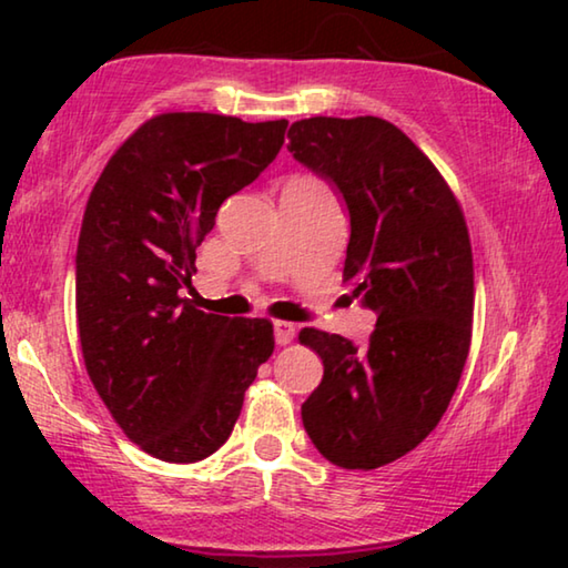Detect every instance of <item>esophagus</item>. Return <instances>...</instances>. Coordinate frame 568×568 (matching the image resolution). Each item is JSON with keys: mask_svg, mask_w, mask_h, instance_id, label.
I'll list each match as a JSON object with an SVG mask.
<instances>
[{"mask_svg": "<svg viewBox=\"0 0 568 568\" xmlns=\"http://www.w3.org/2000/svg\"><path fill=\"white\" fill-rule=\"evenodd\" d=\"M274 338H276L278 346L292 344V341H294V325L286 323V321H276L274 323Z\"/></svg>", "mask_w": 568, "mask_h": 568, "instance_id": "obj_1", "label": "esophagus"}]
</instances>
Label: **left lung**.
Returning <instances> with one entry per match:
<instances>
[{"label":"left lung","mask_w":568,"mask_h":568,"mask_svg":"<svg viewBox=\"0 0 568 568\" xmlns=\"http://www.w3.org/2000/svg\"><path fill=\"white\" fill-rule=\"evenodd\" d=\"M292 158L344 199V282L377 315L364 346L300 331L323 359L302 424L325 460L372 470L429 437L470 348L473 253L457 201L432 160L375 115L292 123Z\"/></svg>","instance_id":"left-lung-1"}]
</instances>
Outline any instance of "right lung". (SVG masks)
<instances>
[{"instance_id": "1", "label": "right lung", "mask_w": 568, "mask_h": 568, "mask_svg": "<svg viewBox=\"0 0 568 568\" xmlns=\"http://www.w3.org/2000/svg\"><path fill=\"white\" fill-rule=\"evenodd\" d=\"M290 121L162 113L108 160L77 243V328L88 375L144 453L196 463L235 426L274 352L263 317L196 310V247L214 216L266 170Z\"/></svg>"}]
</instances>
